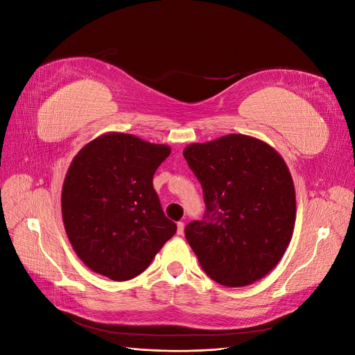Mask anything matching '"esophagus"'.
I'll return each mask as SVG.
<instances>
[{
    "label": "esophagus",
    "instance_id": "esophagus-1",
    "mask_svg": "<svg viewBox=\"0 0 355 355\" xmlns=\"http://www.w3.org/2000/svg\"><path fill=\"white\" fill-rule=\"evenodd\" d=\"M176 227H178V235H182V234H184V228H185L184 222H178V223H176Z\"/></svg>",
    "mask_w": 355,
    "mask_h": 355
}]
</instances>
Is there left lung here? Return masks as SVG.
<instances>
[{"label":"left lung","mask_w":355,"mask_h":355,"mask_svg":"<svg viewBox=\"0 0 355 355\" xmlns=\"http://www.w3.org/2000/svg\"><path fill=\"white\" fill-rule=\"evenodd\" d=\"M184 157L206 204L185 228L204 272L228 287L259 280L282 259L295 227V187L283 158L244 135L189 145Z\"/></svg>","instance_id":"1"}]
</instances>
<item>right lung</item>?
I'll list each match as a JSON object with an SVG mask.
<instances>
[{"label": "right lung", "mask_w": 355, "mask_h": 355, "mask_svg": "<svg viewBox=\"0 0 355 355\" xmlns=\"http://www.w3.org/2000/svg\"><path fill=\"white\" fill-rule=\"evenodd\" d=\"M170 148L110 133L72 159L62 189V216L75 253L115 282L144 272L176 232L153 185Z\"/></svg>", "instance_id": "add662e5"}]
</instances>
